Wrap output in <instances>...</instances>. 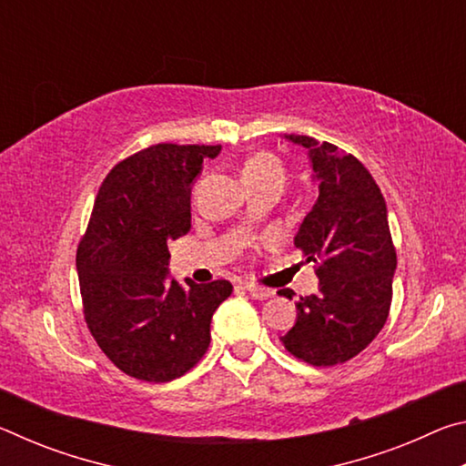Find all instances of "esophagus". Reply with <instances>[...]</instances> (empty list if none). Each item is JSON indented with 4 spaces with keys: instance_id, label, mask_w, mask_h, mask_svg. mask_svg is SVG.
Segmentation results:
<instances>
[{
    "instance_id": "esophagus-1",
    "label": "esophagus",
    "mask_w": 466,
    "mask_h": 466,
    "mask_svg": "<svg viewBox=\"0 0 466 466\" xmlns=\"http://www.w3.org/2000/svg\"><path fill=\"white\" fill-rule=\"evenodd\" d=\"M244 289H247L248 296L255 298V299H269V298L275 296L273 289L263 288V286H252V283H247V286H244Z\"/></svg>"
}]
</instances>
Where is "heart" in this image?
<instances>
[{
    "label": "heart",
    "instance_id": "1",
    "mask_svg": "<svg viewBox=\"0 0 466 466\" xmlns=\"http://www.w3.org/2000/svg\"><path fill=\"white\" fill-rule=\"evenodd\" d=\"M269 177H283L281 162L273 154L258 152L252 154L242 167V178L244 183H255V180L269 178Z\"/></svg>",
    "mask_w": 466,
    "mask_h": 466
}]
</instances>
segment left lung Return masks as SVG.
<instances>
[{"label":"left lung","instance_id":"8db88e82","mask_svg":"<svg viewBox=\"0 0 466 466\" xmlns=\"http://www.w3.org/2000/svg\"><path fill=\"white\" fill-rule=\"evenodd\" d=\"M309 152L317 201L294 244L317 263L319 291L296 302L286 350L312 366L358 356L389 319L397 252L389 211L372 175L358 157L309 136H283ZM286 296V291H283Z\"/></svg>","mask_w":466,"mask_h":466}]
</instances>
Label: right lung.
<instances>
[{
    "label": "right lung",
    "instance_id": "1",
    "mask_svg": "<svg viewBox=\"0 0 466 466\" xmlns=\"http://www.w3.org/2000/svg\"><path fill=\"white\" fill-rule=\"evenodd\" d=\"M222 146L157 144L116 164L77 247L84 317L113 364L137 380L188 372L211 341V317L232 294L218 279L180 286L168 242L191 230V188Z\"/></svg>",
    "mask_w": 466,
    "mask_h": 466
}]
</instances>
